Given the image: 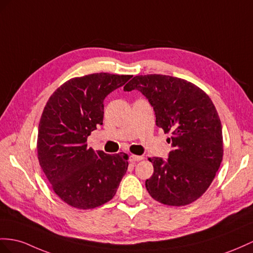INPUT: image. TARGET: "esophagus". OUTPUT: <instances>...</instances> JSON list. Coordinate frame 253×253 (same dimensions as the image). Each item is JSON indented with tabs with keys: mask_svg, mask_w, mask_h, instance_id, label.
I'll return each mask as SVG.
<instances>
[{
	"mask_svg": "<svg viewBox=\"0 0 253 253\" xmlns=\"http://www.w3.org/2000/svg\"><path fill=\"white\" fill-rule=\"evenodd\" d=\"M142 159H144L143 156H137V155H131L130 159H129V160H130L131 163H138V161H140Z\"/></svg>",
	"mask_w": 253,
	"mask_h": 253,
	"instance_id": "1",
	"label": "esophagus"
}]
</instances>
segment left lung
<instances>
[{"instance_id": "left-lung-1", "label": "left lung", "mask_w": 253, "mask_h": 253, "mask_svg": "<svg viewBox=\"0 0 253 253\" xmlns=\"http://www.w3.org/2000/svg\"><path fill=\"white\" fill-rule=\"evenodd\" d=\"M138 89L150 101L156 125L171 133L169 158H148L154 167L145 187L158 202L188 205L211 186L223 157L222 127L210 96L196 84L166 75L135 76L124 90Z\"/></svg>"}]
</instances>
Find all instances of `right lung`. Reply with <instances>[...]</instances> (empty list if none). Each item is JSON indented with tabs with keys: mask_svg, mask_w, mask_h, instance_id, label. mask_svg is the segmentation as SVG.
<instances>
[{
	"mask_svg": "<svg viewBox=\"0 0 253 253\" xmlns=\"http://www.w3.org/2000/svg\"><path fill=\"white\" fill-rule=\"evenodd\" d=\"M108 73L76 77L50 96L38 126L37 157L51 188L65 203L90 210L109 202L128 168L127 154L87 147L102 125L103 99L130 79Z\"/></svg>",
	"mask_w": 253,
	"mask_h": 253,
	"instance_id": "obj_1",
	"label": "right lung"
}]
</instances>
